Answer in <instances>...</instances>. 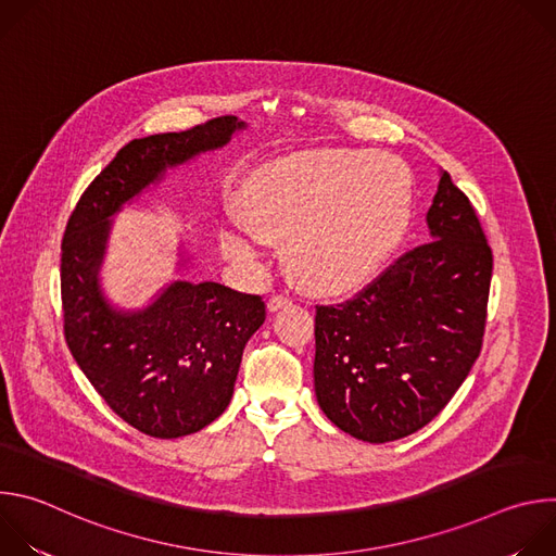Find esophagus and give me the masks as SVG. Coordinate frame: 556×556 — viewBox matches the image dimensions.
I'll list each match as a JSON object with an SVG mask.
<instances>
[{"mask_svg":"<svg viewBox=\"0 0 556 556\" xmlns=\"http://www.w3.org/2000/svg\"><path fill=\"white\" fill-rule=\"evenodd\" d=\"M292 303V299L288 296V294H273L270 299H268V309L270 312H277L279 307H286V305H290Z\"/></svg>","mask_w":556,"mask_h":556,"instance_id":"34e87169","label":"esophagus"}]
</instances>
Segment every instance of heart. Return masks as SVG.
<instances>
[{"instance_id": "heart-1", "label": "heart", "mask_w": 556, "mask_h": 556, "mask_svg": "<svg viewBox=\"0 0 556 556\" xmlns=\"http://www.w3.org/2000/svg\"><path fill=\"white\" fill-rule=\"evenodd\" d=\"M412 206V174L391 155H290L251 176L222 247L249 260L251 242H286V268L301 288L339 294L380 270L409 228Z\"/></svg>"}]
</instances>
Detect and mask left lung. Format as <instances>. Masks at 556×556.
Instances as JSON below:
<instances>
[{
	"mask_svg": "<svg viewBox=\"0 0 556 556\" xmlns=\"http://www.w3.org/2000/svg\"><path fill=\"white\" fill-rule=\"evenodd\" d=\"M427 224L431 242L352 299L316 305V401L363 442H393L429 425L482 352L493 251L446 172Z\"/></svg>",
	"mask_w": 556,
	"mask_h": 556,
	"instance_id": "8db88e82",
	"label": "left lung"
}]
</instances>
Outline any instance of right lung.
I'll return each instance as SVG.
<instances>
[{"instance_id": "obj_1", "label": "right lung", "mask_w": 556, "mask_h": 556, "mask_svg": "<svg viewBox=\"0 0 556 556\" xmlns=\"http://www.w3.org/2000/svg\"><path fill=\"white\" fill-rule=\"evenodd\" d=\"M235 116L125 144L78 198L61 242L65 343L110 409L151 438H180L228 407L249 339L266 319L260 294L176 281L142 312H116L99 290L108 217L167 167L217 149Z\"/></svg>"}]
</instances>
